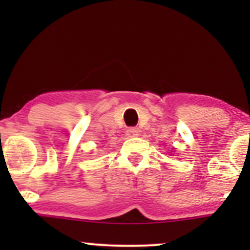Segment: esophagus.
<instances>
[{"label":"esophagus","instance_id":"esophagus-1","mask_svg":"<svg viewBox=\"0 0 250 250\" xmlns=\"http://www.w3.org/2000/svg\"><path fill=\"white\" fill-rule=\"evenodd\" d=\"M125 134H127L128 137H136V136H139V130H137L136 128L131 127V128L127 129Z\"/></svg>","mask_w":250,"mask_h":250}]
</instances>
